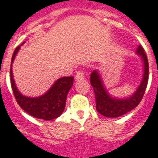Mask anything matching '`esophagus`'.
Returning <instances> with one entry per match:
<instances>
[{"instance_id":"esophagus-1","label":"esophagus","mask_w":158,"mask_h":158,"mask_svg":"<svg viewBox=\"0 0 158 158\" xmlns=\"http://www.w3.org/2000/svg\"><path fill=\"white\" fill-rule=\"evenodd\" d=\"M83 78H84V73H83L81 70L77 71V74H76V79H77V81L81 80V79H83Z\"/></svg>"}]
</instances>
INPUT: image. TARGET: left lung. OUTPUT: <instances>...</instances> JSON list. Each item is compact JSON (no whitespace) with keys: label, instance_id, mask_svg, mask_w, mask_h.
<instances>
[{"label":"left lung","instance_id":"obj_1","mask_svg":"<svg viewBox=\"0 0 158 158\" xmlns=\"http://www.w3.org/2000/svg\"><path fill=\"white\" fill-rule=\"evenodd\" d=\"M136 53L140 56L144 64V74L140 84L133 94L125 99H117L109 94L104 86L100 74L94 70L90 76V82L94 88L96 100V110L106 117H119L135 109L141 101L148 83L149 64L147 56L141 46H139Z\"/></svg>","mask_w":158,"mask_h":158}]
</instances>
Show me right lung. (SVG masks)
Masks as SVG:
<instances>
[{
    "instance_id": "add662e5",
    "label": "right lung",
    "mask_w": 158,
    "mask_h": 158,
    "mask_svg": "<svg viewBox=\"0 0 158 158\" xmlns=\"http://www.w3.org/2000/svg\"><path fill=\"white\" fill-rule=\"evenodd\" d=\"M19 48L20 47L16 48L13 52L10 69L11 85L17 102L25 112L32 117L48 121L55 119L63 113L64 110L67 94L73 85L74 77H64L59 78L48 91L41 96L35 98L24 96L18 90L12 71L13 61Z\"/></svg>"
}]
</instances>
